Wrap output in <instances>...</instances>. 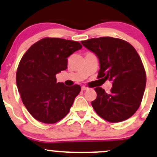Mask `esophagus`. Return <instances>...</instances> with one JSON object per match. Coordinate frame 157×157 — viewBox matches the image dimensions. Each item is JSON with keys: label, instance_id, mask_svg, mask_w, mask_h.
Listing matches in <instances>:
<instances>
[{"label": "esophagus", "instance_id": "1", "mask_svg": "<svg viewBox=\"0 0 157 157\" xmlns=\"http://www.w3.org/2000/svg\"><path fill=\"white\" fill-rule=\"evenodd\" d=\"M87 89H88V87H82V91L87 90Z\"/></svg>", "mask_w": 157, "mask_h": 157}]
</instances>
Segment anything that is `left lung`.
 Instances as JSON below:
<instances>
[{
    "label": "left lung",
    "instance_id": "left-lung-1",
    "mask_svg": "<svg viewBox=\"0 0 157 157\" xmlns=\"http://www.w3.org/2000/svg\"><path fill=\"white\" fill-rule=\"evenodd\" d=\"M81 43L99 60L98 78L113 82L110 93L95 88L97 97L91 103L95 111L110 122L129 119L140 106L146 85L145 70L136 50L125 40L111 37Z\"/></svg>",
    "mask_w": 157,
    "mask_h": 157
}]
</instances>
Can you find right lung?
Wrapping results in <instances>:
<instances>
[{"label": "right lung", "mask_w": 157, "mask_h": 157, "mask_svg": "<svg viewBox=\"0 0 157 157\" xmlns=\"http://www.w3.org/2000/svg\"><path fill=\"white\" fill-rule=\"evenodd\" d=\"M82 47L75 40L45 38L23 56L16 73L17 87L24 106L36 120L53 124L69 113L81 87L57 83L56 75L67 69V58Z\"/></svg>", "instance_id": "right-lung-1"}]
</instances>
